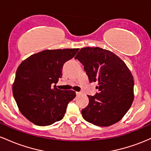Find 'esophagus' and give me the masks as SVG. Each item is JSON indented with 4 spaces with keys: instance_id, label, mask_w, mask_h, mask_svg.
<instances>
[{
    "instance_id": "esophagus-1",
    "label": "esophagus",
    "mask_w": 151,
    "mask_h": 151,
    "mask_svg": "<svg viewBox=\"0 0 151 151\" xmlns=\"http://www.w3.org/2000/svg\"><path fill=\"white\" fill-rule=\"evenodd\" d=\"M81 94V92H76V95H77V96H79V95Z\"/></svg>"
}]
</instances>
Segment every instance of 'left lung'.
<instances>
[{
	"label": "left lung",
	"mask_w": 151,
	"mask_h": 151,
	"mask_svg": "<svg viewBox=\"0 0 151 151\" xmlns=\"http://www.w3.org/2000/svg\"><path fill=\"white\" fill-rule=\"evenodd\" d=\"M84 66L89 81L98 82L100 91L88 96L89 103L82 110L86 121L98 126H110L126 115L133 101V77L124 62L111 51L86 47L75 57Z\"/></svg>",
	"instance_id": "1"
}]
</instances>
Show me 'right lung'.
I'll return each instance as SVG.
<instances>
[{
  "mask_svg": "<svg viewBox=\"0 0 151 151\" xmlns=\"http://www.w3.org/2000/svg\"><path fill=\"white\" fill-rule=\"evenodd\" d=\"M78 48L45 50L30 55L17 69L13 94L20 111L37 126L52 125L63 119L73 91H62L54 85L62 77L64 63Z\"/></svg>",
  "mask_w": 151,
  "mask_h": 151,
  "instance_id": "1",
  "label": "right lung"
}]
</instances>
